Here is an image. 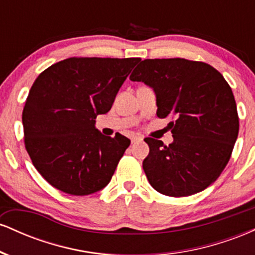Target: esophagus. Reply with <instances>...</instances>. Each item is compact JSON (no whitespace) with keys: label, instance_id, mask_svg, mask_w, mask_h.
<instances>
[{"label":"esophagus","instance_id":"esophagus-1","mask_svg":"<svg viewBox=\"0 0 255 255\" xmlns=\"http://www.w3.org/2000/svg\"><path fill=\"white\" fill-rule=\"evenodd\" d=\"M141 140H142V137L139 135H135V136L131 137V142H137V141H141Z\"/></svg>","mask_w":255,"mask_h":255}]
</instances>
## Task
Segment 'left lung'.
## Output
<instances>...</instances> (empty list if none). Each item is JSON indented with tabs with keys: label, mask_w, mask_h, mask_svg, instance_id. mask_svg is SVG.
<instances>
[{
	"label": "left lung",
	"mask_w": 255,
	"mask_h": 255,
	"mask_svg": "<svg viewBox=\"0 0 255 255\" xmlns=\"http://www.w3.org/2000/svg\"><path fill=\"white\" fill-rule=\"evenodd\" d=\"M129 79L156 92L157 116L170 118L174 141L145 137L150 153L142 162L157 192L188 197L217 180L231 157L239 134L233 91L210 64L186 58L144 60Z\"/></svg>",
	"instance_id": "8db88e82"
}]
</instances>
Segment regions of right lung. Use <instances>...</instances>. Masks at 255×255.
<instances>
[{"mask_svg":"<svg viewBox=\"0 0 255 255\" xmlns=\"http://www.w3.org/2000/svg\"><path fill=\"white\" fill-rule=\"evenodd\" d=\"M140 58L69 57L38 75L22 111L25 147L34 168L58 191L89 195L110 182L130 144L95 128Z\"/></svg>","mask_w":255,"mask_h":255,"instance_id":"1","label":"right lung"}]
</instances>
